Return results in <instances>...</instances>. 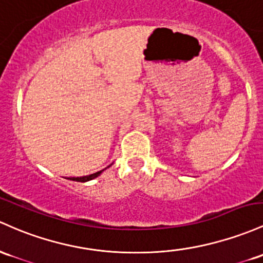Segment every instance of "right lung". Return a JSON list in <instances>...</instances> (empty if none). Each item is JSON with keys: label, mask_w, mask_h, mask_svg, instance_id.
<instances>
[{"label": "right lung", "mask_w": 263, "mask_h": 263, "mask_svg": "<svg viewBox=\"0 0 263 263\" xmlns=\"http://www.w3.org/2000/svg\"><path fill=\"white\" fill-rule=\"evenodd\" d=\"M109 167V166H108ZM106 170V168H105ZM105 170H101V171H99V172H96V174H92V175H88V176H82V177H70L68 178V180H71V181H77V182H87V181H91V180H93V178H96V177H99V176L102 174L103 171H105Z\"/></svg>", "instance_id": "add662e5"}]
</instances>
